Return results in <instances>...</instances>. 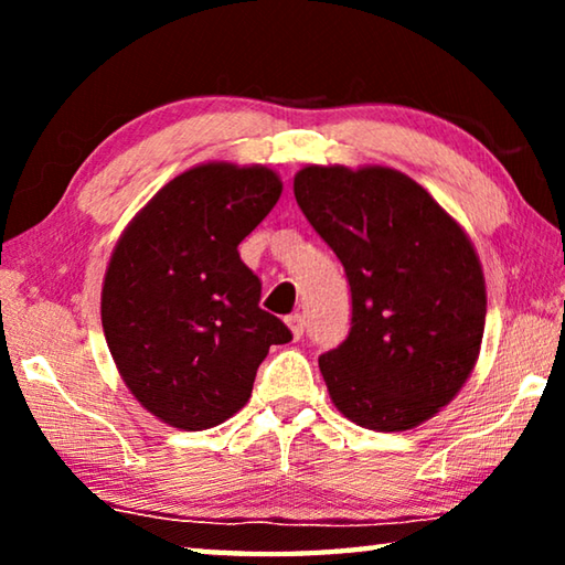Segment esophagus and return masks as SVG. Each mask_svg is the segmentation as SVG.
I'll list each match as a JSON object with an SVG mask.
<instances>
[{
  "label": "esophagus",
  "mask_w": 565,
  "mask_h": 565,
  "mask_svg": "<svg viewBox=\"0 0 565 565\" xmlns=\"http://www.w3.org/2000/svg\"><path fill=\"white\" fill-rule=\"evenodd\" d=\"M286 327L291 329L294 339H301L303 337V317H301V313H291V317L286 319Z\"/></svg>",
  "instance_id": "obj_1"
}]
</instances>
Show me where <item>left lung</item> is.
<instances>
[{
  "instance_id": "obj_1",
  "label": "left lung",
  "mask_w": 565,
  "mask_h": 565,
  "mask_svg": "<svg viewBox=\"0 0 565 565\" xmlns=\"http://www.w3.org/2000/svg\"><path fill=\"white\" fill-rule=\"evenodd\" d=\"M294 196L339 256L351 331L319 359L329 396L371 431H408L463 388L486 323V279L471 238L391 167L309 164Z\"/></svg>"
}]
</instances>
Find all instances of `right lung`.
I'll return each mask as SVG.
<instances>
[{
    "mask_svg": "<svg viewBox=\"0 0 565 565\" xmlns=\"http://www.w3.org/2000/svg\"><path fill=\"white\" fill-rule=\"evenodd\" d=\"M281 189L262 164L191 167L114 246L102 284L104 337L134 398L169 426L224 424L252 396L271 343L291 341L259 306V276L238 256Z\"/></svg>",
    "mask_w": 565,
    "mask_h": 565,
    "instance_id": "1",
    "label": "right lung"
}]
</instances>
